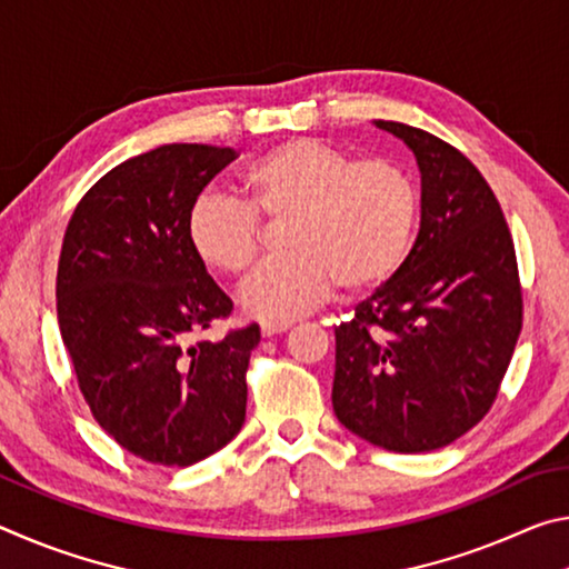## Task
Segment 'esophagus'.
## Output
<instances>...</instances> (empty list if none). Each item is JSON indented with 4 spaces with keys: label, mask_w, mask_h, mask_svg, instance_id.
<instances>
[{
    "label": "esophagus",
    "mask_w": 569,
    "mask_h": 569,
    "mask_svg": "<svg viewBox=\"0 0 569 569\" xmlns=\"http://www.w3.org/2000/svg\"><path fill=\"white\" fill-rule=\"evenodd\" d=\"M291 326H293L291 321H263L261 323V333L268 339V336H276V333L288 331V329H291Z\"/></svg>",
    "instance_id": "34e87169"
}]
</instances>
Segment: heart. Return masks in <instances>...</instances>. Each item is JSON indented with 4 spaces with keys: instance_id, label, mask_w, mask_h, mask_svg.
Masks as SVG:
<instances>
[{
    "instance_id": "obj_1",
    "label": "heart",
    "mask_w": 569,
    "mask_h": 569,
    "mask_svg": "<svg viewBox=\"0 0 569 569\" xmlns=\"http://www.w3.org/2000/svg\"><path fill=\"white\" fill-rule=\"evenodd\" d=\"M243 203L203 192L190 203L186 238L210 271L243 278L256 263L258 220L291 218L286 250L240 291L248 316L293 321L329 301L333 291L359 293L399 271L419 226V188L389 158L351 160L313 138H293L263 152L240 172Z\"/></svg>"
}]
</instances>
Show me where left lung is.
Wrapping results in <instances>:
<instances>
[{
	"label": "left lung",
	"instance_id": "left-lung-1",
	"mask_svg": "<svg viewBox=\"0 0 569 569\" xmlns=\"http://www.w3.org/2000/svg\"><path fill=\"white\" fill-rule=\"evenodd\" d=\"M421 172V228L387 283L336 329L333 411L371 445L419 455L487 417L522 331V283L499 200L427 130L377 120Z\"/></svg>",
	"mask_w": 569,
	"mask_h": 569
}]
</instances>
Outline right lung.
<instances>
[{
    "label": "right lung",
    "mask_w": 569,
    "mask_h": 569,
    "mask_svg": "<svg viewBox=\"0 0 569 569\" xmlns=\"http://www.w3.org/2000/svg\"><path fill=\"white\" fill-rule=\"evenodd\" d=\"M238 152L176 142L114 166L84 192L57 266V319L94 421L130 455L190 467L246 421L258 323L190 341L233 303L186 238L190 203Z\"/></svg>",
    "instance_id": "right-lung-1"
}]
</instances>
